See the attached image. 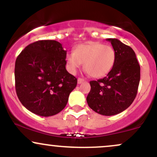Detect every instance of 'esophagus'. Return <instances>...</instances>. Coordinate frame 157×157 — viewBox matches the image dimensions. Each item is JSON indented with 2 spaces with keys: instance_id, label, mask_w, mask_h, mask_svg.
I'll use <instances>...</instances> for the list:
<instances>
[{
  "instance_id": "1",
  "label": "esophagus",
  "mask_w": 157,
  "mask_h": 157,
  "mask_svg": "<svg viewBox=\"0 0 157 157\" xmlns=\"http://www.w3.org/2000/svg\"><path fill=\"white\" fill-rule=\"evenodd\" d=\"M84 80L82 78H80V77H79L78 79H77V83L78 84H81V83H82V82H84Z\"/></svg>"
}]
</instances>
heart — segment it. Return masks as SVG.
I'll return each instance as SVG.
<instances>
[{"instance_id": "obj_1", "label": "heart", "mask_w": 157, "mask_h": 157, "mask_svg": "<svg viewBox=\"0 0 157 157\" xmlns=\"http://www.w3.org/2000/svg\"><path fill=\"white\" fill-rule=\"evenodd\" d=\"M116 59L114 50L109 45L97 42L80 44L75 52L66 55L68 71L76 74L83 63L86 73L93 77L105 76L112 69Z\"/></svg>"}]
</instances>
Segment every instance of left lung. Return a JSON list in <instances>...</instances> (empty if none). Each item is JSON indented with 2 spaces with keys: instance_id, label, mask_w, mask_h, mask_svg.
I'll list each match as a JSON object with an SVG mask.
<instances>
[{
  "instance_id": "8db88e82",
  "label": "left lung",
  "mask_w": 157,
  "mask_h": 157,
  "mask_svg": "<svg viewBox=\"0 0 157 157\" xmlns=\"http://www.w3.org/2000/svg\"><path fill=\"white\" fill-rule=\"evenodd\" d=\"M116 54L112 69L107 76L90 81L88 105L93 111L112 116L125 111L134 102L140 80V66L130 46L116 38H109Z\"/></svg>"
}]
</instances>
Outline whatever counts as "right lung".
<instances>
[{
	"mask_svg": "<svg viewBox=\"0 0 157 157\" xmlns=\"http://www.w3.org/2000/svg\"><path fill=\"white\" fill-rule=\"evenodd\" d=\"M66 51L56 40H38L17 57L15 89L23 105L31 112L50 117L67 104L77 80L66 68Z\"/></svg>",
	"mask_w": 157,
	"mask_h": 157,
	"instance_id": "right-lung-1",
	"label": "right lung"
}]
</instances>
